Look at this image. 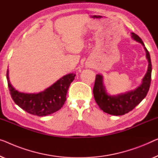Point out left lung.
<instances>
[{
  "instance_id": "obj_1",
  "label": "left lung",
  "mask_w": 158,
  "mask_h": 158,
  "mask_svg": "<svg viewBox=\"0 0 158 158\" xmlns=\"http://www.w3.org/2000/svg\"><path fill=\"white\" fill-rule=\"evenodd\" d=\"M131 37L136 42L143 44L146 52V58L148 61V71L143 77L140 85L134 90L111 96L108 94L106 90L102 75H96V80L93 89L94 99L103 112L114 116H122L133 110L144 99L150 86L152 64L149 52L148 51L142 40L138 35L134 32H131Z\"/></svg>"
}]
</instances>
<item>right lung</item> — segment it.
<instances>
[{
    "instance_id": "right-lung-1",
    "label": "right lung",
    "mask_w": 158,
    "mask_h": 158,
    "mask_svg": "<svg viewBox=\"0 0 158 158\" xmlns=\"http://www.w3.org/2000/svg\"><path fill=\"white\" fill-rule=\"evenodd\" d=\"M76 74H66L44 91L39 93L20 92L10 84L7 70V81L11 97L19 107L30 114L45 116L60 110L66 102L68 89Z\"/></svg>"
}]
</instances>
